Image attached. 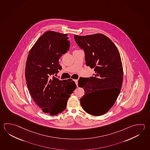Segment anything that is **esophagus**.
Returning a JSON list of instances; mask_svg holds the SVG:
<instances>
[{"instance_id": "esophagus-1", "label": "esophagus", "mask_w": 150, "mask_h": 150, "mask_svg": "<svg viewBox=\"0 0 150 150\" xmlns=\"http://www.w3.org/2000/svg\"><path fill=\"white\" fill-rule=\"evenodd\" d=\"M74 82H75L77 86V85H78V80H77V79H75V80H74Z\"/></svg>"}]
</instances>
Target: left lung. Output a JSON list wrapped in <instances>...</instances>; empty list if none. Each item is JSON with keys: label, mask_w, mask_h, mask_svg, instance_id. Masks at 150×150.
<instances>
[{"label": "left lung", "mask_w": 150, "mask_h": 150, "mask_svg": "<svg viewBox=\"0 0 150 150\" xmlns=\"http://www.w3.org/2000/svg\"><path fill=\"white\" fill-rule=\"evenodd\" d=\"M74 39L84 51L86 65L95 71L93 76L79 80V86L85 91L81 105L88 113L101 116L113 106L122 88L123 69L120 54L112 41L103 34L75 35ZM102 90H106L105 94Z\"/></svg>", "instance_id": "8db88e82"}]
</instances>
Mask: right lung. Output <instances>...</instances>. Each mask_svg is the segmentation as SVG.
I'll list each match as a JSON object with an SVG mask.
<instances>
[{"mask_svg":"<svg viewBox=\"0 0 150 150\" xmlns=\"http://www.w3.org/2000/svg\"><path fill=\"white\" fill-rule=\"evenodd\" d=\"M67 34L47 31L40 37L29 52L25 79L30 93L45 113L51 116L64 110L70 95L76 88L71 79L60 80L62 69L59 59L70 45Z\"/></svg>","mask_w":150,"mask_h":150,"instance_id":"1","label":"right lung"}]
</instances>
